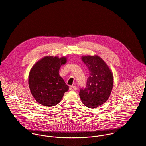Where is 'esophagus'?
<instances>
[{"label":"esophagus","mask_w":146,"mask_h":146,"mask_svg":"<svg viewBox=\"0 0 146 146\" xmlns=\"http://www.w3.org/2000/svg\"><path fill=\"white\" fill-rule=\"evenodd\" d=\"M70 90L71 91H76L77 90V87L74 86H71L70 87Z\"/></svg>","instance_id":"esophagus-1"}]
</instances>
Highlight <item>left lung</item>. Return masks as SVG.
I'll use <instances>...</instances> for the list:
<instances>
[{
	"label": "left lung",
	"mask_w": 146,
	"mask_h": 146,
	"mask_svg": "<svg viewBox=\"0 0 146 146\" xmlns=\"http://www.w3.org/2000/svg\"><path fill=\"white\" fill-rule=\"evenodd\" d=\"M82 61L89 70L85 89H80L79 96L83 104L96 108L104 104L110 97L113 85L111 70L98 56H82Z\"/></svg>",
	"instance_id": "obj_1"
}]
</instances>
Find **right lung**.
Listing matches in <instances>:
<instances>
[{"label": "right lung", "instance_id": "right-lung-1", "mask_svg": "<svg viewBox=\"0 0 146 146\" xmlns=\"http://www.w3.org/2000/svg\"><path fill=\"white\" fill-rule=\"evenodd\" d=\"M66 57L46 56L33 66L29 74L28 84L35 100L45 106H54L62 100L64 92L69 89L59 75L61 65Z\"/></svg>", "mask_w": 146, "mask_h": 146}]
</instances>
